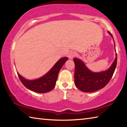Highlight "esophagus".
<instances>
[{"mask_svg": "<svg viewBox=\"0 0 127 127\" xmlns=\"http://www.w3.org/2000/svg\"><path fill=\"white\" fill-rule=\"evenodd\" d=\"M77 56V53L74 52V51H71V52H70L68 55V57L69 59H72L74 57H75V56Z\"/></svg>", "mask_w": 127, "mask_h": 127, "instance_id": "esophagus-1", "label": "esophagus"}]
</instances>
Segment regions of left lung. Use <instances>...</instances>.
Segmentation results:
<instances>
[{
  "mask_svg": "<svg viewBox=\"0 0 127 127\" xmlns=\"http://www.w3.org/2000/svg\"><path fill=\"white\" fill-rule=\"evenodd\" d=\"M108 33L113 37L111 33L110 32ZM116 55V58L110 68L106 71L99 72L91 71L83 62L79 59L74 58V82L76 87L84 92H93L104 88L109 82L115 72L117 59V54Z\"/></svg>",
  "mask_w": 127,
  "mask_h": 127,
  "instance_id": "left-lung-1",
  "label": "left lung"
}]
</instances>
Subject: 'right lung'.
Segmentation results:
<instances>
[{"instance_id": "obj_1", "label": "right lung", "mask_w": 127, "mask_h": 127, "mask_svg": "<svg viewBox=\"0 0 127 127\" xmlns=\"http://www.w3.org/2000/svg\"><path fill=\"white\" fill-rule=\"evenodd\" d=\"M67 60V57L61 58L47 73L38 79L26 80L17 72L18 77L22 84L29 90L39 93L48 92L55 88L59 71Z\"/></svg>"}]
</instances>
